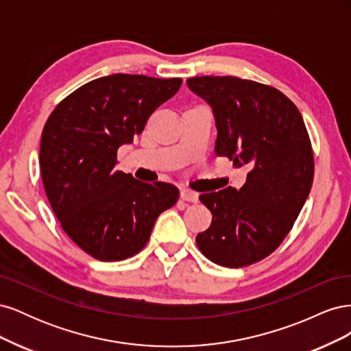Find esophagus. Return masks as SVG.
I'll return each mask as SVG.
<instances>
[{"label":"esophagus","mask_w":351,"mask_h":351,"mask_svg":"<svg viewBox=\"0 0 351 351\" xmlns=\"http://www.w3.org/2000/svg\"><path fill=\"white\" fill-rule=\"evenodd\" d=\"M180 196H182L183 200L193 202V204H196V202L199 200V195L196 192H193V190H189V189L182 190V193H180Z\"/></svg>","instance_id":"1"}]
</instances>
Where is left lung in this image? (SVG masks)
<instances>
[{"instance_id": "8db88e82", "label": "left lung", "mask_w": 351, "mask_h": 351, "mask_svg": "<svg viewBox=\"0 0 351 351\" xmlns=\"http://www.w3.org/2000/svg\"><path fill=\"white\" fill-rule=\"evenodd\" d=\"M214 111L215 154L247 165L246 183L199 196L212 214L196 244L227 268L259 262L277 249L299 217L313 183V151L303 117L282 92L232 76L187 79Z\"/></svg>"}]
</instances>
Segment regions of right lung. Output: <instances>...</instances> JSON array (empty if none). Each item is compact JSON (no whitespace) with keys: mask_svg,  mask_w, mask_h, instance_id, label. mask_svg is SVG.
<instances>
[{"mask_svg":"<svg viewBox=\"0 0 351 351\" xmlns=\"http://www.w3.org/2000/svg\"><path fill=\"white\" fill-rule=\"evenodd\" d=\"M182 79L117 73L62 99L40 137V176L66 234L92 258L117 262L139 253L161 212L176 205L169 183L137 182L117 171V151L141 134Z\"/></svg>","mask_w":351,"mask_h":351,"instance_id":"1","label":"right lung"}]
</instances>
